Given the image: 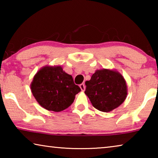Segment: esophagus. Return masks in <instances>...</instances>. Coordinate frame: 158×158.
<instances>
[{
	"label": "esophagus",
	"mask_w": 158,
	"mask_h": 158,
	"mask_svg": "<svg viewBox=\"0 0 158 158\" xmlns=\"http://www.w3.org/2000/svg\"><path fill=\"white\" fill-rule=\"evenodd\" d=\"M79 87H80V89H81V91L84 92V90H85V85H84V84H80Z\"/></svg>",
	"instance_id": "obj_1"
}]
</instances>
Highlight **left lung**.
I'll return each instance as SVG.
<instances>
[{
    "label": "left lung",
    "instance_id": "obj_1",
    "mask_svg": "<svg viewBox=\"0 0 158 158\" xmlns=\"http://www.w3.org/2000/svg\"><path fill=\"white\" fill-rule=\"evenodd\" d=\"M85 94L98 110L109 112L121 105L127 95L126 81L115 69H97L85 83Z\"/></svg>",
    "mask_w": 158,
    "mask_h": 158
}]
</instances>
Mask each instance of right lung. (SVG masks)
Masks as SVG:
<instances>
[{
  "mask_svg": "<svg viewBox=\"0 0 158 158\" xmlns=\"http://www.w3.org/2000/svg\"><path fill=\"white\" fill-rule=\"evenodd\" d=\"M33 95L40 105L55 112L65 110L73 103L81 89L60 65H46L35 74L31 84Z\"/></svg>",
  "mask_w": 158,
  "mask_h": 158,
  "instance_id": "obj_1",
  "label": "right lung"
}]
</instances>
